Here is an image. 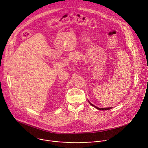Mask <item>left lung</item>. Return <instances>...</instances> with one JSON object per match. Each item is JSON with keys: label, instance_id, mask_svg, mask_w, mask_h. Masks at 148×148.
Masks as SVG:
<instances>
[{"label": "left lung", "instance_id": "1", "mask_svg": "<svg viewBox=\"0 0 148 148\" xmlns=\"http://www.w3.org/2000/svg\"><path fill=\"white\" fill-rule=\"evenodd\" d=\"M88 102H89V104L90 105H92V106H93V107H95V108H96L97 109H98V110H110V109H111L112 108H98V107H96V106H95V105H93V104H92V103H90V102H89V101H88Z\"/></svg>", "mask_w": 148, "mask_h": 148}]
</instances>
